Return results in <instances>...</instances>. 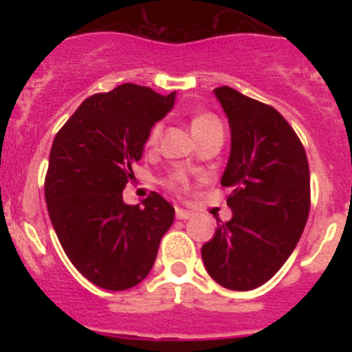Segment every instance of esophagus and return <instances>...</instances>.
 I'll use <instances>...</instances> for the list:
<instances>
[{"mask_svg": "<svg viewBox=\"0 0 352 352\" xmlns=\"http://www.w3.org/2000/svg\"><path fill=\"white\" fill-rule=\"evenodd\" d=\"M192 211H188V210H185V208H179V206H176V219H179V220H188V219H192Z\"/></svg>", "mask_w": 352, "mask_h": 352, "instance_id": "esophagus-1", "label": "esophagus"}]
</instances>
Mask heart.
<instances>
[{"label": "heart", "instance_id": "obj_1", "mask_svg": "<svg viewBox=\"0 0 352 352\" xmlns=\"http://www.w3.org/2000/svg\"><path fill=\"white\" fill-rule=\"evenodd\" d=\"M211 126H220V121L217 120L213 114H208V113L197 114V116H194V120H192V133L203 132V130L211 129ZM160 133H162V123H155V125L151 126V130H149L146 144L148 146L157 144L158 139H160ZM176 183H178V179H170L169 185L176 186Z\"/></svg>", "mask_w": 352, "mask_h": 352}]
</instances>
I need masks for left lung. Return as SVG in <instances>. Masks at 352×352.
Instances as JSON below:
<instances>
[{
    "label": "left lung",
    "mask_w": 352,
    "mask_h": 352,
    "mask_svg": "<svg viewBox=\"0 0 352 352\" xmlns=\"http://www.w3.org/2000/svg\"><path fill=\"white\" fill-rule=\"evenodd\" d=\"M231 129L222 186H231L232 219L203 245L217 284L250 291L289 259L310 210V170L300 139L278 111L232 88L213 89Z\"/></svg>",
    "instance_id": "1"
}]
</instances>
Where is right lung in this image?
Returning a JSON list of instances; mask_svg holds the SVG:
<instances>
[{
	"label": "right lung",
	"instance_id": "1",
	"mask_svg": "<svg viewBox=\"0 0 352 352\" xmlns=\"http://www.w3.org/2000/svg\"><path fill=\"white\" fill-rule=\"evenodd\" d=\"M138 84H121L82 102L58 132L49 155L45 201L61 247L89 282L125 291L148 276L174 208L158 194L142 206L123 203L151 126L174 107Z\"/></svg>",
	"mask_w": 352,
	"mask_h": 352
}]
</instances>
